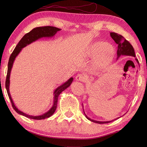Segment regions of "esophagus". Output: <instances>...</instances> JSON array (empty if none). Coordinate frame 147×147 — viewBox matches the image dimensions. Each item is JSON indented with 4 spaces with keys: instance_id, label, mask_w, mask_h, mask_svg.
<instances>
[{
    "instance_id": "34e87169",
    "label": "esophagus",
    "mask_w": 147,
    "mask_h": 147,
    "mask_svg": "<svg viewBox=\"0 0 147 147\" xmlns=\"http://www.w3.org/2000/svg\"><path fill=\"white\" fill-rule=\"evenodd\" d=\"M86 80V76L84 74H78L76 77V80L78 82H84Z\"/></svg>"
}]
</instances>
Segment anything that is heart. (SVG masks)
<instances>
[{"label":"heart","mask_w":147,"mask_h":147,"mask_svg":"<svg viewBox=\"0 0 147 147\" xmlns=\"http://www.w3.org/2000/svg\"><path fill=\"white\" fill-rule=\"evenodd\" d=\"M88 54L92 57L97 55L95 59L94 66L98 68L107 64L111 60L114 54V49L106 42H96L90 46Z\"/></svg>","instance_id":"obj_1"}]
</instances>
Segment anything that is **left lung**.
Instances as JSON below:
<instances>
[{"label": "left lung", "instance_id": "8db88e82", "mask_svg": "<svg viewBox=\"0 0 147 147\" xmlns=\"http://www.w3.org/2000/svg\"><path fill=\"white\" fill-rule=\"evenodd\" d=\"M111 36L112 37V38L113 39L115 42L117 43L118 45L117 46V59L120 57L121 55H130V56H133V57H135V50H134L133 46L131 44L126 40L124 37L121 35H119V34L116 33H114V32H111L110 33ZM136 62L139 64L138 60L137 59H136ZM84 114H85L86 117L88 119V120L91 121L93 123H96L98 124H105V123H109L111 121H113L117 119H119V117H118L117 119H115L114 120L110 121H95L91 119L89 117L86 116V115L85 114V112H84Z\"/></svg>", "mask_w": 147, "mask_h": 147}]
</instances>
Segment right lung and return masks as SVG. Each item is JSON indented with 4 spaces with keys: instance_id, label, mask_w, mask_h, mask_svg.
Here are the masks:
<instances>
[{
    "instance_id": "right-lung-1",
    "label": "right lung",
    "mask_w": 147,
    "mask_h": 147,
    "mask_svg": "<svg viewBox=\"0 0 147 147\" xmlns=\"http://www.w3.org/2000/svg\"><path fill=\"white\" fill-rule=\"evenodd\" d=\"M60 30H61L57 28L54 27V26H50L36 27L35 28H33L32 31H30L29 33L25 34V35L23 36V38L21 39L20 41L18 43V45H16V47L13 52H12V53L11 54L10 57H9V60L8 62V67H7V76H6V80H5V88H6V90H7L9 98L10 99L12 106L14 109V111L16 112L17 113L20 114L21 115H23L26 117L33 119L41 120V119H43L51 117V115L54 113L55 111V109L57 108L59 95L61 94V93L62 92H63L64 90H65L70 86L72 82H73V78H71L69 80H68L66 82L63 84V85H61L60 86H59L58 88L55 89L54 93V104H53L52 107L48 112H47L46 113H44L42 115H38V116H34V115H30L28 114H26L19 110V109L16 107L13 101H12L10 92H9V84H10V80H9V79H10L11 69L12 67V65H13L15 58L17 57V55L19 54V53L21 52L22 49L24 47L30 44L31 43L36 41V40H37L40 38H42V37H52L53 36H54L56 34V33Z\"/></svg>"
}]
</instances>
